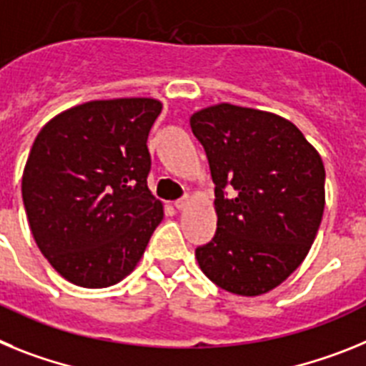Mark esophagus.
I'll return each instance as SVG.
<instances>
[{
    "label": "esophagus",
    "mask_w": 366,
    "mask_h": 366,
    "mask_svg": "<svg viewBox=\"0 0 366 366\" xmlns=\"http://www.w3.org/2000/svg\"><path fill=\"white\" fill-rule=\"evenodd\" d=\"M189 201H192V199H189V195L180 197L179 201H174V208H177V209H184L187 204H189Z\"/></svg>",
    "instance_id": "obj_1"
}]
</instances>
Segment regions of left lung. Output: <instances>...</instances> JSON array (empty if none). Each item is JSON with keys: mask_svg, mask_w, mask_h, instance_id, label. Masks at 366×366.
Returning a JSON list of instances; mask_svg holds the SVG:
<instances>
[{"mask_svg": "<svg viewBox=\"0 0 366 366\" xmlns=\"http://www.w3.org/2000/svg\"><path fill=\"white\" fill-rule=\"evenodd\" d=\"M215 184L217 230L197 247L202 272L241 297L280 285L304 262L324 212L320 154L291 122L221 103L189 119Z\"/></svg>", "mask_w": 366, "mask_h": 366, "instance_id": "left-lung-1", "label": "left lung"}]
</instances>
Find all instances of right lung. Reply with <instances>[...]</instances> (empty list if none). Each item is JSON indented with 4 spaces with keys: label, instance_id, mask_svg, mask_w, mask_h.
<instances>
[{
    "label": "right lung",
    "instance_id": "right-lung-1",
    "mask_svg": "<svg viewBox=\"0 0 366 366\" xmlns=\"http://www.w3.org/2000/svg\"><path fill=\"white\" fill-rule=\"evenodd\" d=\"M162 103L90 101L44 125L21 179L38 249L81 287H108L134 271L164 208L147 187L149 130Z\"/></svg>",
    "mask_w": 366,
    "mask_h": 366
}]
</instances>
